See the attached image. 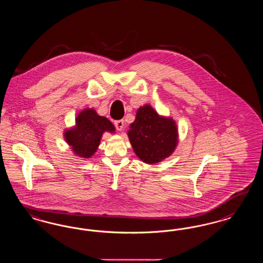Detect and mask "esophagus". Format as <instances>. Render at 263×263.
<instances>
[{
  "label": "esophagus",
  "instance_id": "esophagus-1",
  "mask_svg": "<svg viewBox=\"0 0 263 263\" xmlns=\"http://www.w3.org/2000/svg\"><path fill=\"white\" fill-rule=\"evenodd\" d=\"M115 125L118 131H122L124 128V121L123 120H116L115 121Z\"/></svg>",
  "mask_w": 263,
  "mask_h": 263
}]
</instances>
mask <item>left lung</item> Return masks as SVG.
<instances>
[{"instance_id":"left-lung-1","label":"left lung","mask_w":263,"mask_h":263,"mask_svg":"<svg viewBox=\"0 0 263 263\" xmlns=\"http://www.w3.org/2000/svg\"><path fill=\"white\" fill-rule=\"evenodd\" d=\"M127 135L137 157L151 165L169 158L178 145L175 120L158 115L148 104L137 109L136 118Z\"/></svg>"}]
</instances>
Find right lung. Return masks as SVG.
<instances>
[{
  "instance_id": "add662e5",
  "label": "right lung",
  "mask_w": 263,
  "mask_h": 263,
  "mask_svg": "<svg viewBox=\"0 0 263 263\" xmlns=\"http://www.w3.org/2000/svg\"><path fill=\"white\" fill-rule=\"evenodd\" d=\"M105 132L112 134L116 127L94 108H84L76 116L73 126L64 130L63 138L76 157L88 159L97 152Z\"/></svg>"
}]
</instances>
